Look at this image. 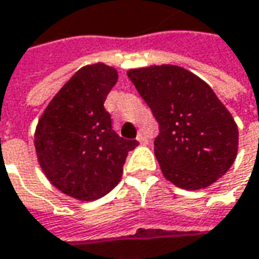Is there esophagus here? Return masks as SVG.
Returning a JSON list of instances; mask_svg holds the SVG:
<instances>
[{
  "label": "esophagus",
  "instance_id": "34e87169",
  "mask_svg": "<svg viewBox=\"0 0 259 259\" xmlns=\"http://www.w3.org/2000/svg\"><path fill=\"white\" fill-rule=\"evenodd\" d=\"M137 142H139L140 144H147L149 140H147V137H146V135H144L143 132H140V133H139V136H137Z\"/></svg>",
  "mask_w": 259,
  "mask_h": 259
}]
</instances>
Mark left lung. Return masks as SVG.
<instances>
[{
	"label": "left lung",
	"instance_id": "left-lung-1",
	"mask_svg": "<svg viewBox=\"0 0 259 259\" xmlns=\"http://www.w3.org/2000/svg\"><path fill=\"white\" fill-rule=\"evenodd\" d=\"M160 124L154 156L176 187L201 190L223 177L238 152V126L210 86L177 65L127 70Z\"/></svg>",
	"mask_w": 259,
	"mask_h": 259
}]
</instances>
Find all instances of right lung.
<instances>
[{
	"label": "right lung",
	"instance_id": "right-lung-1",
	"mask_svg": "<svg viewBox=\"0 0 259 259\" xmlns=\"http://www.w3.org/2000/svg\"><path fill=\"white\" fill-rule=\"evenodd\" d=\"M117 78L116 68L103 62L80 68L49 102L35 129L33 146L45 177L79 201L106 196L137 146L112 129L103 106Z\"/></svg>",
	"mask_w": 259,
	"mask_h": 259
}]
</instances>
